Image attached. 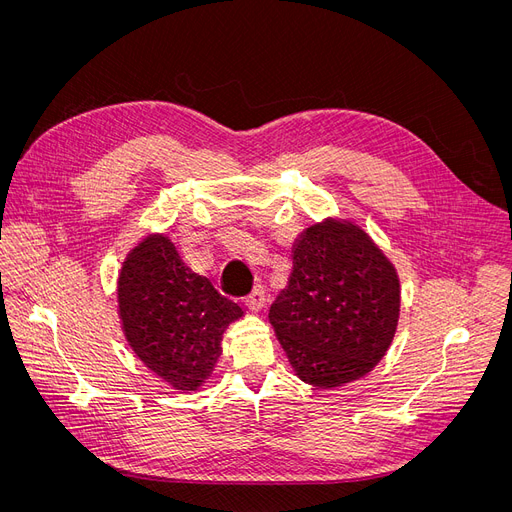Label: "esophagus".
<instances>
[{
  "mask_svg": "<svg viewBox=\"0 0 512 512\" xmlns=\"http://www.w3.org/2000/svg\"><path fill=\"white\" fill-rule=\"evenodd\" d=\"M245 302H247V306L251 310H255V312L261 310L265 306V290H263V286H255L251 290V294L245 298Z\"/></svg>",
  "mask_w": 512,
  "mask_h": 512,
  "instance_id": "1",
  "label": "esophagus"
}]
</instances>
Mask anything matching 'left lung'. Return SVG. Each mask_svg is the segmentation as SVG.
I'll list each match as a JSON object with an SVG mask.
<instances>
[{
    "label": "left lung",
    "mask_w": 512,
    "mask_h": 512,
    "mask_svg": "<svg viewBox=\"0 0 512 512\" xmlns=\"http://www.w3.org/2000/svg\"><path fill=\"white\" fill-rule=\"evenodd\" d=\"M292 263L269 320L296 376L318 388L365 376L386 355L398 327L394 265L365 230L333 218L302 232Z\"/></svg>",
    "instance_id": "1"
}]
</instances>
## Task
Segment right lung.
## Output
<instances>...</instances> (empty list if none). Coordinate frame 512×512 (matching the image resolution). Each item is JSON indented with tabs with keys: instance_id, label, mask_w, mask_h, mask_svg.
I'll return each instance as SVG.
<instances>
[{
	"instance_id": "obj_1",
	"label": "right lung",
	"mask_w": 512,
	"mask_h": 512,
	"mask_svg": "<svg viewBox=\"0 0 512 512\" xmlns=\"http://www.w3.org/2000/svg\"><path fill=\"white\" fill-rule=\"evenodd\" d=\"M118 308L136 357L188 392L210 378L226 327L243 316L165 235H151L128 253L118 275Z\"/></svg>"
}]
</instances>
